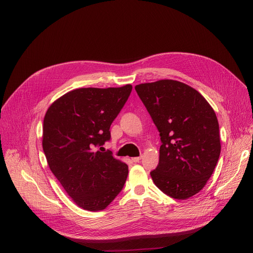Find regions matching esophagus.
<instances>
[{
	"label": "esophagus",
	"instance_id": "34e87169",
	"mask_svg": "<svg viewBox=\"0 0 253 253\" xmlns=\"http://www.w3.org/2000/svg\"><path fill=\"white\" fill-rule=\"evenodd\" d=\"M140 160H141V157H134V158H132V161H133L134 163H138Z\"/></svg>",
	"mask_w": 253,
	"mask_h": 253
}]
</instances>
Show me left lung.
<instances>
[{
	"label": "left lung",
	"mask_w": 253,
	"mask_h": 253,
	"mask_svg": "<svg viewBox=\"0 0 253 253\" xmlns=\"http://www.w3.org/2000/svg\"><path fill=\"white\" fill-rule=\"evenodd\" d=\"M135 90L162 141L151 172L154 183L178 200L193 197L205 187L220 155L213 109L196 89L175 80L139 84Z\"/></svg>",
	"instance_id": "8db88e82"
}]
</instances>
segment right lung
<instances>
[{
  "mask_svg": "<svg viewBox=\"0 0 253 253\" xmlns=\"http://www.w3.org/2000/svg\"><path fill=\"white\" fill-rule=\"evenodd\" d=\"M131 90L130 84L75 89L53 102L44 117L42 144L49 168L85 210L105 209L127 179V164L95 148L110 140V127Z\"/></svg>",
  "mask_w": 253,
  "mask_h": 253,
  "instance_id": "right-lung-1",
  "label": "right lung"
}]
</instances>
